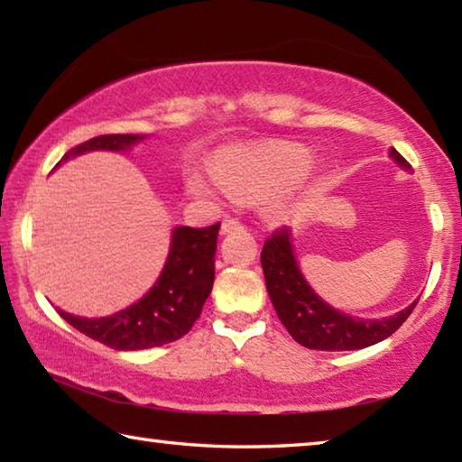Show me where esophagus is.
<instances>
[{
	"instance_id": "esophagus-1",
	"label": "esophagus",
	"mask_w": 462,
	"mask_h": 462,
	"mask_svg": "<svg viewBox=\"0 0 462 462\" xmlns=\"http://www.w3.org/2000/svg\"><path fill=\"white\" fill-rule=\"evenodd\" d=\"M236 230H245V226H242L238 220H224L222 222V234H230V232H236Z\"/></svg>"
}]
</instances>
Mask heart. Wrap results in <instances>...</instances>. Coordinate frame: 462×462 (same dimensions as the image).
Here are the masks:
<instances>
[{"label": "heart", "mask_w": 462, "mask_h": 462, "mask_svg": "<svg viewBox=\"0 0 462 462\" xmlns=\"http://www.w3.org/2000/svg\"><path fill=\"white\" fill-rule=\"evenodd\" d=\"M311 169L306 146L291 143L234 144L216 152L214 175L195 171L189 189L195 195L230 191L263 201L273 220H289L300 208V189Z\"/></svg>", "instance_id": "obj_1"}]
</instances>
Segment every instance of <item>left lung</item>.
<instances>
[{"instance_id": "obj_1", "label": "left lung", "mask_w": 462, "mask_h": 462, "mask_svg": "<svg viewBox=\"0 0 462 462\" xmlns=\"http://www.w3.org/2000/svg\"><path fill=\"white\" fill-rule=\"evenodd\" d=\"M389 156L397 167L411 171L410 162L395 148H391ZM261 264L279 319L295 342L311 350H358L377 344L393 334L418 303L416 300L387 318H358L332 308L303 277L289 228L275 232L264 242Z\"/></svg>"}]
</instances>
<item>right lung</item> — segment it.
I'll return each mask as SVG.
<instances>
[{
    "instance_id": "1",
    "label": "right lung",
    "mask_w": 462,
    "mask_h": 462,
    "mask_svg": "<svg viewBox=\"0 0 462 462\" xmlns=\"http://www.w3.org/2000/svg\"><path fill=\"white\" fill-rule=\"evenodd\" d=\"M143 134H107L71 148L59 161L107 151L128 152L143 143ZM57 165V167H59ZM220 224L208 228L177 226L171 232L167 261L154 285L132 306L106 318H81L57 310L65 322L116 350H144L179 340L191 330L214 287V256Z\"/></svg>"
}]
</instances>
